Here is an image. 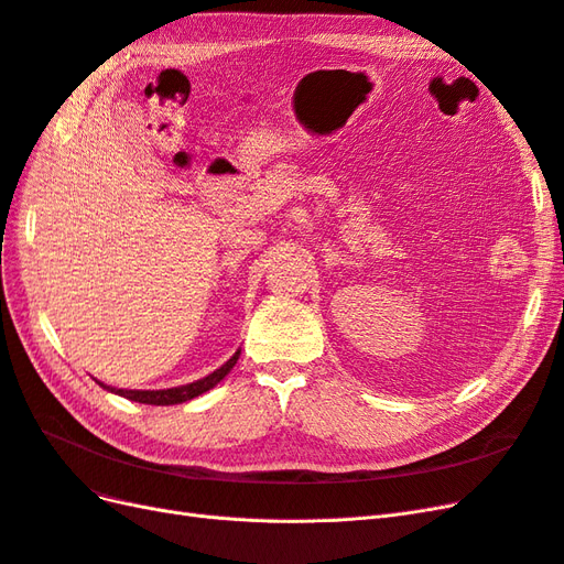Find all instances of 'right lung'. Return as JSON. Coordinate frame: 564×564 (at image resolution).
I'll return each mask as SVG.
<instances>
[{
  "instance_id": "add662e5",
  "label": "right lung",
  "mask_w": 564,
  "mask_h": 564,
  "mask_svg": "<svg viewBox=\"0 0 564 564\" xmlns=\"http://www.w3.org/2000/svg\"><path fill=\"white\" fill-rule=\"evenodd\" d=\"M237 360H240V350H237L230 360L226 362V365H220L216 371H212L209 377H204V379H199V381H193V383H185V386H178V388H166V390H124V388H110V386H106V383H100L98 381V386H104L106 390H110V392H115V395H122V398H127V400H131V402H141V404H181V402H187V400H193V398H199L202 392H207V390H212L216 383H220L224 381L228 373H230V369L237 365Z\"/></svg>"
}]
</instances>
